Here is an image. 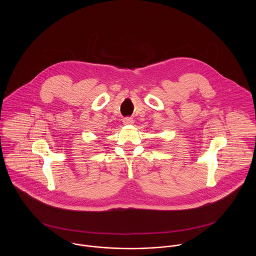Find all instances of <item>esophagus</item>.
<instances>
[{"label": "esophagus", "mask_w": 256, "mask_h": 256, "mask_svg": "<svg viewBox=\"0 0 256 256\" xmlns=\"http://www.w3.org/2000/svg\"><path fill=\"white\" fill-rule=\"evenodd\" d=\"M134 123V120L131 117H126L123 119V124L124 125H132Z\"/></svg>", "instance_id": "34e87169"}]
</instances>
